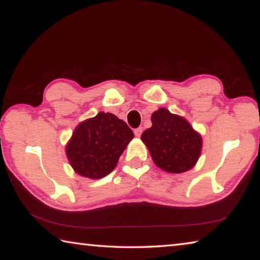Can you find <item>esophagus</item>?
I'll list each match as a JSON object with an SVG mask.
<instances>
[{"label":"esophagus","instance_id":"1","mask_svg":"<svg viewBox=\"0 0 260 260\" xmlns=\"http://www.w3.org/2000/svg\"><path fill=\"white\" fill-rule=\"evenodd\" d=\"M142 132H143V128H142V127H139V128L134 129V134H135L136 138H140L141 134H142Z\"/></svg>","mask_w":260,"mask_h":260}]
</instances>
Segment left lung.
<instances>
[{
    "instance_id": "1",
    "label": "left lung",
    "mask_w": 260,
    "mask_h": 260,
    "mask_svg": "<svg viewBox=\"0 0 260 260\" xmlns=\"http://www.w3.org/2000/svg\"><path fill=\"white\" fill-rule=\"evenodd\" d=\"M152 126L141 135L155 164L169 173H183L195 166L202 136L184 118L160 108L151 114Z\"/></svg>"
}]
</instances>
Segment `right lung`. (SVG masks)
Here are the masks:
<instances>
[{
  "mask_svg": "<svg viewBox=\"0 0 260 260\" xmlns=\"http://www.w3.org/2000/svg\"><path fill=\"white\" fill-rule=\"evenodd\" d=\"M134 133L114 114L100 112L80 122L67 144V156L78 174L101 179L111 173Z\"/></svg>",
  "mask_w": 260,
  "mask_h": 260,
  "instance_id": "right-lung-1",
  "label": "right lung"
}]
</instances>
